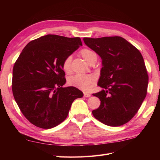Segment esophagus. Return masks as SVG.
Segmentation results:
<instances>
[{
    "label": "esophagus",
    "mask_w": 160,
    "mask_h": 160,
    "mask_svg": "<svg viewBox=\"0 0 160 160\" xmlns=\"http://www.w3.org/2000/svg\"><path fill=\"white\" fill-rule=\"evenodd\" d=\"M91 95L90 93H84V96L85 98H89L91 97Z\"/></svg>",
    "instance_id": "34e87169"
}]
</instances>
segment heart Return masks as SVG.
<instances>
[{"label": "heart", "instance_id": "b5f03b06", "mask_svg": "<svg viewBox=\"0 0 160 160\" xmlns=\"http://www.w3.org/2000/svg\"><path fill=\"white\" fill-rule=\"evenodd\" d=\"M80 55L87 62H90L94 59H97V54L94 51L90 49L84 48L80 52ZM62 70L66 73L69 74L71 71V57L67 56L64 58L62 64ZM96 77L93 74L82 75L77 74L71 77L69 80V84L71 86L76 87L83 91H89L96 83Z\"/></svg>", "mask_w": 160, "mask_h": 160}]
</instances>
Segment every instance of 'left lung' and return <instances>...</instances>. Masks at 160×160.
Returning <instances> with one entry per match:
<instances>
[{
    "instance_id": "8db88e82",
    "label": "left lung",
    "mask_w": 160,
    "mask_h": 160,
    "mask_svg": "<svg viewBox=\"0 0 160 160\" xmlns=\"http://www.w3.org/2000/svg\"><path fill=\"white\" fill-rule=\"evenodd\" d=\"M83 40L102 60L98 85L104 89L93 94L101 101L100 107L92 111L93 115L111 127L127 123L147 96L148 75L143 57L120 36Z\"/></svg>"
}]
</instances>
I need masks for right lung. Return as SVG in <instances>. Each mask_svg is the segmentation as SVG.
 Returning <instances> with one entry per match:
<instances>
[{"label": "right lung", "instance_id": "1", "mask_svg": "<svg viewBox=\"0 0 160 160\" xmlns=\"http://www.w3.org/2000/svg\"><path fill=\"white\" fill-rule=\"evenodd\" d=\"M79 37L48 34L25 46L13 68L12 92L17 104L36 127L52 128L67 118L72 102L83 93L66 82L62 64L80 46Z\"/></svg>", "mask_w": 160, "mask_h": 160}]
</instances>
